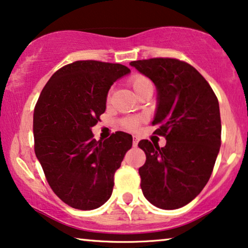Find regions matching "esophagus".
<instances>
[{"instance_id":"34e87169","label":"esophagus","mask_w":248,"mask_h":248,"mask_svg":"<svg viewBox=\"0 0 248 248\" xmlns=\"http://www.w3.org/2000/svg\"><path fill=\"white\" fill-rule=\"evenodd\" d=\"M138 141H140V140H138V137L137 136H134V138H133V145H134V146H137Z\"/></svg>"}]
</instances>
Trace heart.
<instances>
[{"instance_id":"1","label":"heart","mask_w":248,"mask_h":248,"mask_svg":"<svg viewBox=\"0 0 248 248\" xmlns=\"http://www.w3.org/2000/svg\"><path fill=\"white\" fill-rule=\"evenodd\" d=\"M129 84L131 87H133L135 93L138 94L141 90H143L145 86L151 84V81H150V79H148L147 77H145V76H143V75L135 74L129 78ZM140 120L138 118H127V119H124V120L121 121V124L124 129L135 130L138 127V124H140Z\"/></svg>"}]
</instances>
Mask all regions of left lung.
I'll list each match as a JSON object with an SVG mask.
<instances>
[{"instance_id": "obj_1", "label": "left lung", "mask_w": 248, "mask_h": 248, "mask_svg": "<svg viewBox=\"0 0 248 248\" xmlns=\"http://www.w3.org/2000/svg\"><path fill=\"white\" fill-rule=\"evenodd\" d=\"M157 88L154 134L164 147L138 143L146 161L138 172L144 196L154 206L176 210L191 202L209 181L221 146L219 102L193 65L172 58L130 62Z\"/></svg>"}]
</instances>
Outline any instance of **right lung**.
<instances>
[{"instance_id": "1", "label": "right lung", "mask_w": 248, "mask_h": 248, "mask_svg": "<svg viewBox=\"0 0 248 248\" xmlns=\"http://www.w3.org/2000/svg\"><path fill=\"white\" fill-rule=\"evenodd\" d=\"M129 72L119 63L75 61L53 74L35 105V154L55 195L74 209L94 210L110 199L115 171L133 146L124 131L104 141L92 134L112 84Z\"/></svg>"}]
</instances>
